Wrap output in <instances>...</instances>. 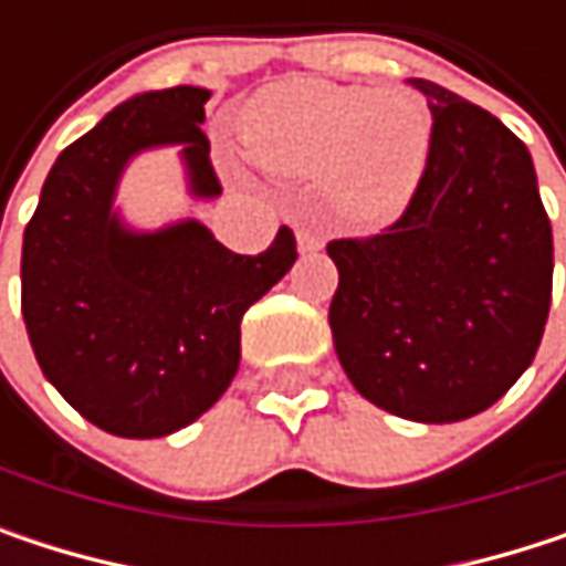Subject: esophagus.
Masks as SVG:
<instances>
[{
  "label": "esophagus",
  "instance_id": "esophagus-1",
  "mask_svg": "<svg viewBox=\"0 0 566 566\" xmlns=\"http://www.w3.org/2000/svg\"><path fill=\"white\" fill-rule=\"evenodd\" d=\"M297 249H301V252H321V249H324L321 232H314V229H297Z\"/></svg>",
  "mask_w": 566,
  "mask_h": 566
}]
</instances>
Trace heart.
I'll use <instances>...</instances> for the list:
<instances>
[{
  "mask_svg": "<svg viewBox=\"0 0 566 566\" xmlns=\"http://www.w3.org/2000/svg\"><path fill=\"white\" fill-rule=\"evenodd\" d=\"M239 134L265 170L321 176L340 219L380 229L422 179L432 117L409 91L284 77L242 107Z\"/></svg>",
  "mask_w": 566,
  "mask_h": 566,
  "instance_id": "b5f03b06",
  "label": "heart"
}]
</instances>
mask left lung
Masks as SVG:
<instances>
[{
  "instance_id": "obj_1",
  "label": "left lung",
  "mask_w": 566,
  "mask_h": 566,
  "mask_svg": "<svg viewBox=\"0 0 566 566\" xmlns=\"http://www.w3.org/2000/svg\"><path fill=\"white\" fill-rule=\"evenodd\" d=\"M432 111L422 179L390 229L337 239L334 350L374 406L469 419L514 387L544 337L551 219L527 147L489 111L409 77Z\"/></svg>"
}]
</instances>
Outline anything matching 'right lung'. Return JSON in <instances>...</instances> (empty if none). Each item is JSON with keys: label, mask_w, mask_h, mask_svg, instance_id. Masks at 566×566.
<instances>
[{"label": "right lung", "mask_w": 566, "mask_h": 566, "mask_svg": "<svg viewBox=\"0 0 566 566\" xmlns=\"http://www.w3.org/2000/svg\"><path fill=\"white\" fill-rule=\"evenodd\" d=\"M206 87L179 84L117 104L61 150L22 239V317L45 380L87 422L124 439H160L196 422L229 390L245 311L297 259L282 226L262 255H235L182 219L130 229L114 209L127 164L182 147L196 199L222 192Z\"/></svg>", "instance_id": "right-lung-1"}]
</instances>
